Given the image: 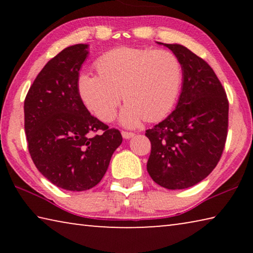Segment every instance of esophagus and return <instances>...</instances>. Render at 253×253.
I'll use <instances>...</instances> for the list:
<instances>
[{"mask_svg": "<svg viewBox=\"0 0 253 253\" xmlns=\"http://www.w3.org/2000/svg\"><path fill=\"white\" fill-rule=\"evenodd\" d=\"M122 135H123V137L125 139H128V138H131L132 136H134L135 134L132 131H127V130H123L122 131Z\"/></svg>", "mask_w": 253, "mask_h": 253, "instance_id": "1", "label": "esophagus"}]
</instances>
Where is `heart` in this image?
<instances>
[{"label": "heart", "instance_id": "1", "mask_svg": "<svg viewBox=\"0 0 253 253\" xmlns=\"http://www.w3.org/2000/svg\"><path fill=\"white\" fill-rule=\"evenodd\" d=\"M98 75L84 72L78 92L84 106L100 121L116 116L119 102L125 126L157 122L173 109L181 91L183 66L172 51L118 46L101 54L95 63Z\"/></svg>", "mask_w": 253, "mask_h": 253}]
</instances>
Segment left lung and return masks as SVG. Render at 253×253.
Here are the masks:
<instances>
[{"label": "left lung", "mask_w": 253, "mask_h": 253, "mask_svg": "<svg viewBox=\"0 0 253 253\" xmlns=\"http://www.w3.org/2000/svg\"><path fill=\"white\" fill-rule=\"evenodd\" d=\"M181 60L177 107L145 135L151 140L147 170L169 190L195 185L215 169L225 146L229 100L207 61L181 44H164Z\"/></svg>", "instance_id": "obj_1"}]
</instances>
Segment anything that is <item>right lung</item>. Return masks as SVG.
<instances>
[{"mask_svg": "<svg viewBox=\"0 0 253 253\" xmlns=\"http://www.w3.org/2000/svg\"><path fill=\"white\" fill-rule=\"evenodd\" d=\"M87 46H68L49 60L24 99V130L34 165L55 186L76 192L101 181L123 142L121 131L92 116L79 96Z\"/></svg>", "mask_w": 253, "mask_h": 253, "instance_id": "obj_1", "label": "right lung"}]
</instances>
